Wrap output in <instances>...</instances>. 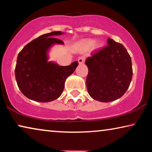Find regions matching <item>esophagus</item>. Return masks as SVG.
Wrapping results in <instances>:
<instances>
[{"instance_id": "1", "label": "esophagus", "mask_w": 152, "mask_h": 152, "mask_svg": "<svg viewBox=\"0 0 152 152\" xmlns=\"http://www.w3.org/2000/svg\"><path fill=\"white\" fill-rule=\"evenodd\" d=\"M84 61H85V57H84V56H82V57H79V59H78L79 64H82L84 63Z\"/></svg>"}]
</instances>
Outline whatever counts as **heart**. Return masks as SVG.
<instances>
[{
    "label": "heart",
    "instance_id": "heart-1",
    "mask_svg": "<svg viewBox=\"0 0 152 152\" xmlns=\"http://www.w3.org/2000/svg\"><path fill=\"white\" fill-rule=\"evenodd\" d=\"M95 45V41L93 39H88L84 42V45L87 48H91ZM100 44H97V46H99Z\"/></svg>",
    "mask_w": 152,
    "mask_h": 152
}]
</instances>
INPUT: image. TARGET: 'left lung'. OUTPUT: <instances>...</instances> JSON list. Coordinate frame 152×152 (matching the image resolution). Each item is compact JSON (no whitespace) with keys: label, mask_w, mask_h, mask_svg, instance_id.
I'll return each instance as SVG.
<instances>
[{"label":"left lung","mask_w":152,"mask_h":152,"mask_svg":"<svg viewBox=\"0 0 152 152\" xmlns=\"http://www.w3.org/2000/svg\"><path fill=\"white\" fill-rule=\"evenodd\" d=\"M108 45L86 60V87L92 98L102 102L119 99L132 80V59L123 45L108 39Z\"/></svg>","instance_id":"obj_1"}]
</instances>
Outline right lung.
<instances>
[{"instance_id": "right-lung-1", "label": "right lung", "mask_w": 152, "mask_h": 152, "mask_svg": "<svg viewBox=\"0 0 152 152\" xmlns=\"http://www.w3.org/2000/svg\"><path fill=\"white\" fill-rule=\"evenodd\" d=\"M61 34L60 31H55L41 35L18 53L16 80L23 94L32 100L48 102L57 99L63 92L66 78L78 66L77 61L67 66L47 61L48 49L54 43H64L52 37Z\"/></svg>"}]
</instances>
